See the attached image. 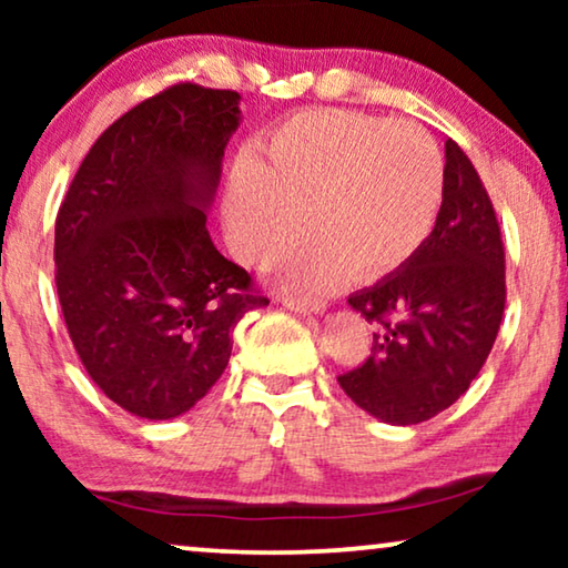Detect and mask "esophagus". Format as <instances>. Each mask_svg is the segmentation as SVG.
Segmentation results:
<instances>
[{
  "mask_svg": "<svg viewBox=\"0 0 568 568\" xmlns=\"http://www.w3.org/2000/svg\"><path fill=\"white\" fill-rule=\"evenodd\" d=\"M276 300L282 302L284 307L294 310V313L317 315V313H323V310H325V302H321V300H302V297H294V294H286V292L276 294Z\"/></svg>",
  "mask_w": 568,
  "mask_h": 568,
  "instance_id": "esophagus-1",
  "label": "esophagus"
}]
</instances>
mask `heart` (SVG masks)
<instances>
[{"mask_svg": "<svg viewBox=\"0 0 568 568\" xmlns=\"http://www.w3.org/2000/svg\"><path fill=\"white\" fill-rule=\"evenodd\" d=\"M445 199V158L418 123L346 108H315L284 121L266 144V165L232 173L224 222L247 263H266L315 232L286 263L302 290L354 276L375 282L418 253Z\"/></svg>", "mask_w": 568, "mask_h": 568, "instance_id": "b5f03b06", "label": "heart"}]
</instances>
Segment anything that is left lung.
<instances>
[{"label": "left lung", "instance_id": "obj_1", "mask_svg": "<svg viewBox=\"0 0 568 568\" xmlns=\"http://www.w3.org/2000/svg\"><path fill=\"white\" fill-rule=\"evenodd\" d=\"M445 199L408 263L348 305L377 325L372 354L338 375L356 406L387 424H422L468 390L499 333L507 282L499 220L478 170L445 142Z\"/></svg>", "mask_w": 568, "mask_h": 568}]
</instances>
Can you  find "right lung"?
Instances as JSON below:
<instances>
[{"label": "right lung", "instance_id": "right-lung-1", "mask_svg": "<svg viewBox=\"0 0 568 568\" xmlns=\"http://www.w3.org/2000/svg\"><path fill=\"white\" fill-rule=\"evenodd\" d=\"M235 90L178 82L113 121L57 214V292L100 390L139 418H175L222 377L232 331L268 305L206 230Z\"/></svg>", "mask_w": 568, "mask_h": 568}]
</instances>
